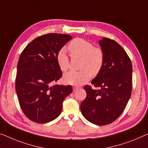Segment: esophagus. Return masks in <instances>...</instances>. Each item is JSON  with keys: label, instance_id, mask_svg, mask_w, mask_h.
Listing matches in <instances>:
<instances>
[{"label": "esophagus", "instance_id": "34e87169", "mask_svg": "<svg viewBox=\"0 0 148 148\" xmlns=\"http://www.w3.org/2000/svg\"><path fill=\"white\" fill-rule=\"evenodd\" d=\"M79 89V87H77V86H74L73 87V91H76L77 90Z\"/></svg>", "mask_w": 148, "mask_h": 148}]
</instances>
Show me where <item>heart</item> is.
Masks as SVG:
<instances>
[{"label": "heart", "mask_w": 148, "mask_h": 148, "mask_svg": "<svg viewBox=\"0 0 148 148\" xmlns=\"http://www.w3.org/2000/svg\"><path fill=\"white\" fill-rule=\"evenodd\" d=\"M68 49L73 56L82 58L80 71H70L64 76L66 83L79 86L84 84L92 75H97L101 71L104 63V55L100 48L94 47L93 44L82 38H75L68 45ZM56 60L62 71L69 68V59L64 49L58 52Z\"/></svg>", "instance_id": "obj_1"}]
</instances>
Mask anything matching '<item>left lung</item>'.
Masks as SVG:
<instances>
[{
    "label": "left lung",
    "mask_w": 148,
    "mask_h": 148,
    "mask_svg": "<svg viewBox=\"0 0 148 148\" xmlns=\"http://www.w3.org/2000/svg\"><path fill=\"white\" fill-rule=\"evenodd\" d=\"M99 44L104 55L101 71L86 85V97L80 105L81 112L94 124L104 125L114 122L126 106L132 93V65L124 49L114 40L103 38Z\"/></svg>",
    "instance_id": "1"
}]
</instances>
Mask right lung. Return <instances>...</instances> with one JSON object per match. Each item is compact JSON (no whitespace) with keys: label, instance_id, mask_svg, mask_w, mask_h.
I'll return each instance as SVG.
<instances>
[{"label":"right lung","instance_id":"1","mask_svg":"<svg viewBox=\"0 0 148 148\" xmlns=\"http://www.w3.org/2000/svg\"><path fill=\"white\" fill-rule=\"evenodd\" d=\"M72 38L57 33L42 35L28 44L20 56L16 92L22 110L32 122L45 123L56 119L65 98L72 93L71 86L51 85L62 76L57 54Z\"/></svg>","mask_w":148,"mask_h":148}]
</instances>
